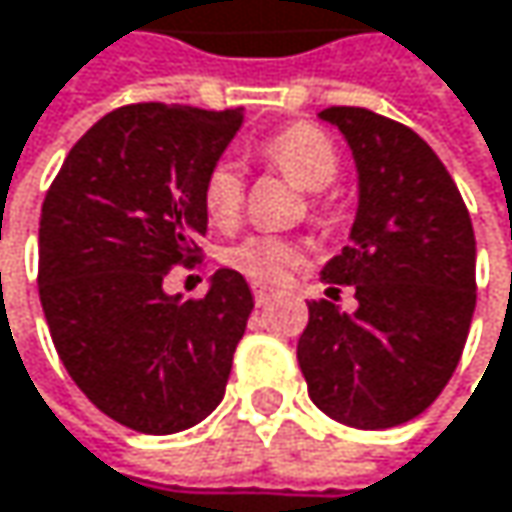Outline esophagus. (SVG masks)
<instances>
[{"instance_id":"1","label":"esophagus","mask_w":512,"mask_h":512,"mask_svg":"<svg viewBox=\"0 0 512 512\" xmlns=\"http://www.w3.org/2000/svg\"><path fill=\"white\" fill-rule=\"evenodd\" d=\"M252 293H255V302L257 305H263V302H266V299H269V296H272V290H269V287H266V284H252Z\"/></svg>"}]
</instances>
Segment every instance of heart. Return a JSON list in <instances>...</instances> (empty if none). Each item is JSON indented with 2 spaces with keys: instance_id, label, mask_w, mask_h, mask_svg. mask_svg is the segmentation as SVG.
I'll return each mask as SVG.
<instances>
[{
  "instance_id": "1",
  "label": "heart",
  "mask_w": 512,
  "mask_h": 512,
  "mask_svg": "<svg viewBox=\"0 0 512 512\" xmlns=\"http://www.w3.org/2000/svg\"><path fill=\"white\" fill-rule=\"evenodd\" d=\"M260 156L272 162L278 171H284L296 186L314 192L311 195V213L317 219L326 216V204L317 195L326 189L338 171H341V156L335 142L314 124H293L266 142L257 145ZM246 201V177L237 159L222 156L210 165L204 186H201V204L204 213L213 225L228 228L237 222L240 210ZM225 266L234 272L252 278L257 284H281L290 278L305 263V246L290 237H275V234H246L237 243L222 249Z\"/></svg>"
}]
</instances>
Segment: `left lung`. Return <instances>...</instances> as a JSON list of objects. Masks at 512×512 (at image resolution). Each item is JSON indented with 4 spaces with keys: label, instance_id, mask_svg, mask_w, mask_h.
<instances>
[{
    "label": "left lung",
    "instance_id": "obj_1",
    "mask_svg": "<svg viewBox=\"0 0 512 512\" xmlns=\"http://www.w3.org/2000/svg\"><path fill=\"white\" fill-rule=\"evenodd\" d=\"M358 168L350 246L323 266L329 293L356 290L358 308L308 302L296 358L311 400L358 430L418 418L448 385L468 338L474 228L460 189L409 127L358 106L320 112Z\"/></svg>",
    "mask_w": 512,
    "mask_h": 512
}]
</instances>
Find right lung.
<instances>
[{
    "instance_id": "obj_1",
    "label": "right lung",
    "mask_w": 512,
    "mask_h": 512,
    "mask_svg": "<svg viewBox=\"0 0 512 512\" xmlns=\"http://www.w3.org/2000/svg\"><path fill=\"white\" fill-rule=\"evenodd\" d=\"M240 124V109L121 106L70 148L41 207L38 293L58 358L103 415L148 436L222 403L255 308L234 269L201 299L162 290L171 266L198 260L201 186Z\"/></svg>"
}]
</instances>
